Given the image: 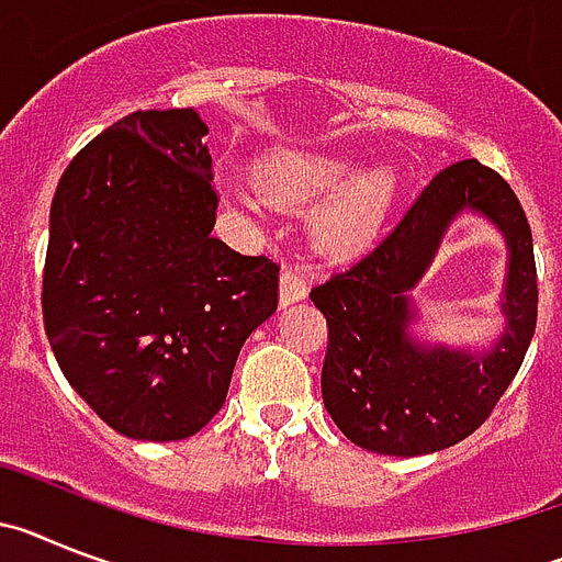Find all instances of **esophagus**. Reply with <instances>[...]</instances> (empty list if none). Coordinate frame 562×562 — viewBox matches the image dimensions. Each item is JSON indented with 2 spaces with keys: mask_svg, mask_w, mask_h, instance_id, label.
Wrapping results in <instances>:
<instances>
[{
  "mask_svg": "<svg viewBox=\"0 0 562 562\" xmlns=\"http://www.w3.org/2000/svg\"><path fill=\"white\" fill-rule=\"evenodd\" d=\"M308 296V285H305V277H300L294 268H282L280 274V305L288 308L294 302L305 300Z\"/></svg>",
  "mask_w": 562,
  "mask_h": 562,
  "instance_id": "obj_1",
  "label": "esophagus"
}]
</instances>
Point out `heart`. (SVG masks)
Listing matches in <instances>:
<instances>
[{
    "mask_svg": "<svg viewBox=\"0 0 562 562\" xmlns=\"http://www.w3.org/2000/svg\"><path fill=\"white\" fill-rule=\"evenodd\" d=\"M356 158L325 149L282 153L262 164L260 183L274 203L300 206L323 198L311 214V234L322 251L336 257L362 254L379 240L402 192V175L393 164H373L356 172ZM246 209H262L251 189H232Z\"/></svg>",
    "mask_w": 562,
    "mask_h": 562,
    "instance_id": "b5f03b06",
    "label": "heart"
}]
</instances>
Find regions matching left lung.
<instances>
[{"label":"left lung","instance_id":"1","mask_svg":"<svg viewBox=\"0 0 562 562\" xmlns=\"http://www.w3.org/2000/svg\"><path fill=\"white\" fill-rule=\"evenodd\" d=\"M461 213H481L505 237V330L486 349H450L412 334L408 291ZM328 319L322 398L336 427L368 452L427 456L475 432L515 379L538 322L529 221L504 178L477 160L447 166L396 228L359 262L311 291Z\"/></svg>","mask_w":562,"mask_h":562}]
</instances>
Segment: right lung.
I'll use <instances>...</instances> for the list:
<instances>
[{
    "instance_id": "right-lung-1",
    "label": "right lung",
    "mask_w": 562,
    "mask_h": 562,
    "mask_svg": "<svg viewBox=\"0 0 562 562\" xmlns=\"http://www.w3.org/2000/svg\"><path fill=\"white\" fill-rule=\"evenodd\" d=\"M209 126L138 110L70 160L50 206L42 311L78 396L135 441H180L223 407L280 266L212 237Z\"/></svg>"
}]
</instances>
